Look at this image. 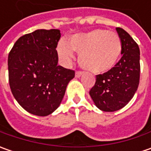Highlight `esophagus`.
<instances>
[{"instance_id":"esophagus-1","label":"esophagus","mask_w":151,"mask_h":151,"mask_svg":"<svg viewBox=\"0 0 151 151\" xmlns=\"http://www.w3.org/2000/svg\"><path fill=\"white\" fill-rule=\"evenodd\" d=\"M83 74H84V72H82V71H76V77L79 78V77H81Z\"/></svg>"}]
</instances>
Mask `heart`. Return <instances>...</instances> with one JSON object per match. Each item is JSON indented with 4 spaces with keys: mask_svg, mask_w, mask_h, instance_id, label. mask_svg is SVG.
Returning <instances> with one entry per match:
<instances>
[{
    "mask_svg": "<svg viewBox=\"0 0 151 151\" xmlns=\"http://www.w3.org/2000/svg\"><path fill=\"white\" fill-rule=\"evenodd\" d=\"M73 51L80 55L79 64L83 69L101 74L112 70L119 62L122 41L118 33L98 28L76 34L70 38L69 43L61 40L58 44V55L65 64L74 60Z\"/></svg>",
    "mask_w": 151,
    "mask_h": 151,
    "instance_id": "obj_1",
    "label": "heart"
}]
</instances>
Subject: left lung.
<instances>
[{"label": "left lung", "instance_id": "obj_1", "mask_svg": "<svg viewBox=\"0 0 151 151\" xmlns=\"http://www.w3.org/2000/svg\"><path fill=\"white\" fill-rule=\"evenodd\" d=\"M116 30L122 41V57L112 70L96 76V83L89 92L95 105L104 112H114L125 107L139 83V46L123 28L117 27Z\"/></svg>", "mask_w": 151, "mask_h": 151}]
</instances>
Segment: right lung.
<instances>
[{
    "mask_svg": "<svg viewBox=\"0 0 151 151\" xmlns=\"http://www.w3.org/2000/svg\"><path fill=\"white\" fill-rule=\"evenodd\" d=\"M59 29H38L22 36L8 55L9 84L27 112L48 116L59 107L75 71L58 65Z\"/></svg>",
    "mask_w": 151,
    "mask_h": 151,
    "instance_id": "add662e5",
    "label": "right lung"
}]
</instances>
